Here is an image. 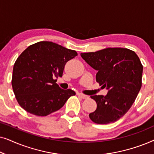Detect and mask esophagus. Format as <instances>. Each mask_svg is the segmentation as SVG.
<instances>
[{
	"label": "esophagus",
	"instance_id": "obj_1",
	"mask_svg": "<svg viewBox=\"0 0 154 154\" xmlns=\"http://www.w3.org/2000/svg\"><path fill=\"white\" fill-rule=\"evenodd\" d=\"M78 95H79V97H81L83 98V99L88 98V96L87 95H85V94H82V93H78Z\"/></svg>",
	"mask_w": 154,
	"mask_h": 154
}]
</instances>
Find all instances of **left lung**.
I'll list each match as a JSON object with an SVG mask.
<instances>
[{
	"label": "left lung",
	"instance_id": "1",
	"mask_svg": "<svg viewBox=\"0 0 154 154\" xmlns=\"http://www.w3.org/2000/svg\"><path fill=\"white\" fill-rule=\"evenodd\" d=\"M81 56L97 71V82L108 90L106 96H90L97 106L90 119L97 124L114 123L128 112L142 87L140 58L132 50L122 48H105Z\"/></svg>",
	"mask_w": 154,
	"mask_h": 154
}]
</instances>
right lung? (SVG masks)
Returning a JSON list of instances; mask_svg holds the SVG:
<instances>
[{
	"instance_id": "1",
	"label": "right lung",
	"mask_w": 154,
	"mask_h": 154,
	"mask_svg": "<svg viewBox=\"0 0 154 154\" xmlns=\"http://www.w3.org/2000/svg\"><path fill=\"white\" fill-rule=\"evenodd\" d=\"M78 54L50 41L29 46L17 59L12 86L19 104L31 114L45 116L59 110L75 92L56 83L66 62Z\"/></svg>"
}]
</instances>
